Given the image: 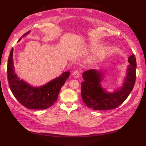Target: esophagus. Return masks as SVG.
<instances>
[{
  "label": "esophagus",
  "mask_w": 146,
  "mask_h": 146,
  "mask_svg": "<svg viewBox=\"0 0 146 146\" xmlns=\"http://www.w3.org/2000/svg\"><path fill=\"white\" fill-rule=\"evenodd\" d=\"M72 76L75 78H78L79 76H80V72H79L78 70H75V71L72 73Z\"/></svg>",
  "instance_id": "1"
}]
</instances>
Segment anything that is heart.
<instances>
[{"label": "heart", "instance_id": "obj_1", "mask_svg": "<svg viewBox=\"0 0 146 146\" xmlns=\"http://www.w3.org/2000/svg\"><path fill=\"white\" fill-rule=\"evenodd\" d=\"M91 47L92 48H95V46H91ZM97 60H98V58H96V57H92V58L89 59L88 61H89V63H93V62H94L95 61H96Z\"/></svg>", "mask_w": 146, "mask_h": 146}]
</instances>
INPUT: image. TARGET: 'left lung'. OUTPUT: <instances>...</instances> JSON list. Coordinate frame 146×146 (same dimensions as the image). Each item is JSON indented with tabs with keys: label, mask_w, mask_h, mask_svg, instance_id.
<instances>
[{
	"label": "left lung",
	"mask_w": 146,
	"mask_h": 146,
	"mask_svg": "<svg viewBox=\"0 0 146 146\" xmlns=\"http://www.w3.org/2000/svg\"><path fill=\"white\" fill-rule=\"evenodd\" d=\"M128 61L126 76L122 86L109 92L102 86L104 74L102 70L90 69L82 74L84 82L81 85V94L83 102L94 110H108L117 108L130 94L136 80V61L134 54L130 55Z\"/></svg>",
	"instance_id": "1"
}]
</instances>
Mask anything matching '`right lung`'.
Masks as SVG:
<instances>
[{
    "mask_svg": "<svg viewBox=\"0 0 146 146\" xmlns=\"http://www.w3.org/2000/svg\"><path fill=\"white\" fill-rule=\"evenodd\" d=\"M30 31L23 35L22 38L29 34ZM21 38L18 40H21ZM13 48L8 60L7 74L10 90L15 98L29 109L44 110L49 108L58 99L59 92L70 75L65 72L49 82L41 86L35 87L17 76L13 63Z\"/></svg>",
    "mask_w": 146,
    "mask_h": 146,
    "instance_id": "1",
    "label": "right lung"
}]
</instances>
